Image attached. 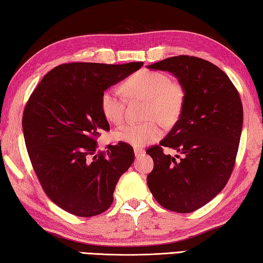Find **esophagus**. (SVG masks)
I'll list each match as a JSON object with an SVG mask.
<instances>
[{
	"label": "esophagus",
	"instance_id": "obj_1",
	"mask_svg": "<svg viewBox=\"0 0 263 263\" xmlns=\"http://www.w3.org/2000/svg\"><path fill=\"white\" fill-rule=\"evenodd\" d=\"M142 154H144V150H143L142 148L135 147V155H136V157H139V156H141Z\"/></svg>",
	"mask_w": 263,
	"mask_h": 263
}]
</instances>
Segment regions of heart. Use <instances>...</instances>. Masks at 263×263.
<instances>
[{
  "instance_id": "heart-1",
  "label": "heart",
  "mask_w": 263,
  "mask_h": 263,
  "mask_svg": "<svg viewBox=\"0 0 263 263\" xmlns=\"http://www.w3.org/2000/svg\"><path fill=\"white\" fill-rule=\"evenodd\" d=\"M123 90L130 98L147 100L143 123H126L115 132L117 140L135 147L156 142L165 127L175 125L183 113L186 91L182 82L171 79L165 72L143 69L131 74L123 82ZM100 110L110 123L120 124L124 120L125 99L116 89L108 88L100 96Z\"/></svg>"
}]
</instances>
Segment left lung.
Instances as JSON below:
<instances>
[{
	"label": "left lung",
	"instance_id": "8db88e82",
	"mask_svg": "<svg viewBox=\"0 0 263 263\" xmlns=\"http://www.w3.org/2000/svg\"><path fill=\"white\" fill-rule=\"evenodd\" d=\"M148 68L172 72L186 99L171 132L147 150L154 160L147 183L160 205L187 214L208 203L230 180L243 126L241 97L225 72L203 59L178 55ZM166 146L181 156L166 155Z\"/></svg>",
	"mask_w": 263,
	"mask_h": 263
}]
</instances>
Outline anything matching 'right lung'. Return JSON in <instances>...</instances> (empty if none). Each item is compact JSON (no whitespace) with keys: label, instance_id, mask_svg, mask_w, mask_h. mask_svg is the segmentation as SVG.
<instances>
[{"label":"right lung","instance_id":"1","mask_svg":"<svg viewBox=\"0 0 263 263\" xmlns=\"http://www.w3.org/2000/svg\"><path fill=\"white\" fill-rule=\"evenodd\" d=\"M142 65L61 64L28 99L22 127L32 168L47 197L72 215L92 217L107 210L121 175L135 160L124 142L97 150V139L109 131L99 102L104 90Z\"/></svg>","mask_w":263,"mask_h":263}]
</instances>
